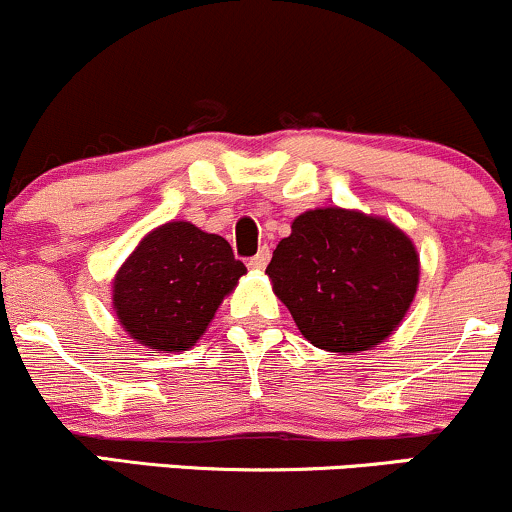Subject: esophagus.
<instances>
[{
    "mask_svg": "<svg viewBox=\"0 0 512 512\" xmlns=\"http://www.w3.org/2000/svg\"><path fill=\"white\" fill-rule=\"evenodd\" d=\"M268 261H271V249L263 246V249H258V254L249 261V268H254V271H263V268L268 266Z\"/></svg>",
    "mask_w": 512,
    "mask_h": 512,
    "instance_id": "obj_1",
    "label": "esophagus"
}]
</instances>
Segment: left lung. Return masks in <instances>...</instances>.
I'll return each mask as SVG.
<instances>
[{
	"label": "left lung",
	"instance_id": "1",
	"mask_svg": "<svg viewBox=\"0 0 512 512\" xmlns=\"http://www.w3.org/2000/svg\"><path fill=\"white\" fill-rule=\"evenodd\" d=\"M266 273L312 346L360 353L387 341L404 321L421 258L394 222L333 205L292 220Z\"/></svg>",
	"mask_w": 512,
	"mask_h": 512
}]
</instances>
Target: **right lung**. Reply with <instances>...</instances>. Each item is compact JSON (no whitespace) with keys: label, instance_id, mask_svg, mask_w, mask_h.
I'll return each instance as SVG.
<instances>
[{"label":"right lung","instance_id":"add662e5","mask_svg":"<svg viewBox=\"0 0 512 512\" xmlns=\"http://www.w3.org/2000/svg\"><path fill=\"white\" fill-rule=\"evenodd\" d=\"M246 266L220 234L186 220L154 227L111 283L113 312L145 348L181 353L200 341Z\"/></svg>","mask_w":512,"mask_h":512}]
</instances>
